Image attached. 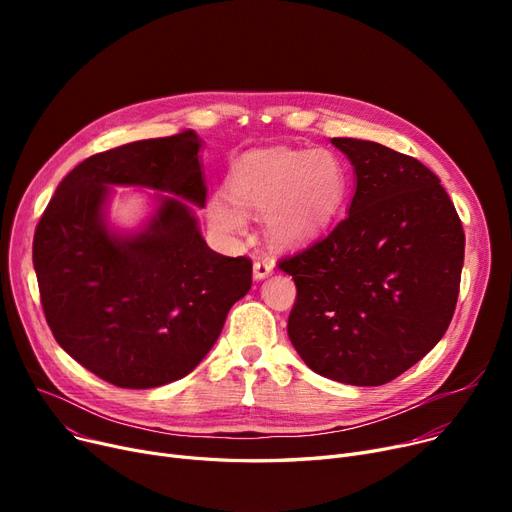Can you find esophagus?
Wrapping results in <instances>:
<instances>
[{
    "label": "esophagus",
    "mask_w": 512,
    "mask_h": 512,
    "mask_svg": "<svg viewBox=\"0 0 512 512\" xmlns=\"http://www.w3.org/2000/svg\"><path fill=\"white\" fill-rule=\"evenodd\" d=\"M272 274H274V263L270 259H257L253 263V276L257 280H263V278L272 276Z\"/></svg>",
    "instance_id": "1"
}]
</instances>
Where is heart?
Listing matches in <instances>:
<instances>
[{"instance_id": "heart-1", "label": "heart", "mask_w": 512, "mask_h": 512, "mask_svg": "<svg viewBox=\"0 0 512 512\" xmlns=\"http://www.w3.org/2000/svg\"><path fill=\"white\" fill-rule=\"evenodd\" d=\"M230 197L207 203L209 222L224 234H240L249 213L265 211V234L278 247H297L326 232L348 195L342 161L326 149H263L232 168Z\"/></svg>"}]
</instances>
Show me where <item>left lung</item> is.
I'll list each match as a JSON object with an SVG mask.
<instances>
[{"label":"left lung","instance_id":"left-lung-1","mask_svg":"<svg viewBox=\"0 0 512 512\" xmlns=\"http://www.w3.org/2000/svg\"><path fill=\"white\" fill-rule=\"evenodd\" d=\"M355 170L346 218L282 259L297 284L288 338L315 373L382 386L440 342L459 299L465 232L440 178L373 141L332 139Z\"/></svg>","mask_w":512,"mask_h":512}]
</instances>
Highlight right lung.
<instances>
[{
  "mask_svg": "<svg viewBox=\"0 0 512 512\" xmlns=\"http://www.w3.org/2000/svg\"><path fill=\"white\" fill-rule=\"evenodd\" d=\"M193 130L91 155L56 188L33 263L53 338L101 380L145 390L191 373L251 288L249 257L207 247L195 207L207 186ZM112 185L157 190L137 233L106 224ZM166 192V196H161Z\"/></svg>",
  "mask_w": 512,
  "mask_h": 512,
  "instance_id": "add662e5",
  "label": "right lung"
}]
</instances>
